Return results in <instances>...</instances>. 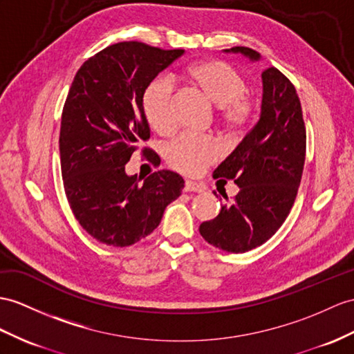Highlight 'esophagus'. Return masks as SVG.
Returning a JSON list of instances; mask_svg holds the SVG:
<instances>
[{
	"label": "esophagus",
	"mask_w": 354,
	"mask_h": 354,
	"mask_svg": "<svg viewBox=\"0 0 354 354\" xmlns=\"http://www.w3.org/2000/svg\"><path fill=\"white\" fill-rule=\"evenodd\" d=\"M183 191L185 192H203L204 186L201 183H195V182H191V180H186Z\"/></svg>",
	"instance_id": "obj_1"
}]
</instances>
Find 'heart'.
<instances>
[{"mask_svg":"<svg viewBox=\"0 0 354 354\" xmlns=\"http://www.w3.org/2000/svg\"><path fill=\"white\" fill-rule=\"evenodd\" d=\"M191 81L204 96L219 105L222 124L230 131L245 127L257 109V99L246 93V80L237 68L221 59H209L191 67ZM142 109L150 126L160 135L176 131L172 85L167 80L153 81L144 91ZM219 154L212 138L182 135L165 151L169 165L189 176L203 172Z\"/></svg>","mask_w":354,"mask_h":354,"instance_id":"1","label":"heart"}]
</instances>
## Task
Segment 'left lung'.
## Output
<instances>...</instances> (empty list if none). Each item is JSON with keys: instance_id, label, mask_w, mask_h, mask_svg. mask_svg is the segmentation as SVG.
Listing matches in <instances>:
<instances>
[{"instance_id": "1", "label": "left lung", "mask_w": 354, "mask_h": 354, "mask_svg": "<svg viewBox=\"0 0 354 354\" xmlns=\"http://www.w3.org/2000/svg\"><path fill=\"white\" fill-rule=\"evenodd\" d=\"M251 59L260 54L234 46ZM261 117L242 142L214 169V178L234 180L239 194L203 222L200 234L222 251L242 254L267 242L295 204L306 153V129L295 85L277 67L263 71ZM222 182V180H221ZM216 195V192H214Z\"/></svg>"}]
</instances>
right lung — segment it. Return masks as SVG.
Returning a JSON list of instances; mask_svg holds the SVG:
<instances>
[{
    "label": "right lung",
    "mask_w": 354,
    "mask_h": 354,
    "mask_svg": "<svg viewBox=\"0 0 354 354\" xmlns=\"http://www.w3.org/2000/svg\"><path fill=\"white\" fill-rule=\"evenodd\" d=\"M185 49L120 41L90 57L76 72L64 102L59 160L64 192L76 221L91 237L131 246L160 223L185 180L160 169L140 185L124 165L140 151L154 167L160 158L141 144L150 138L142 109L145 88Z\"/></svg>",
    "instance_id": "1"
}]
</instances>
